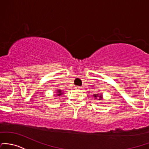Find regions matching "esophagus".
<instances>
[{"instance_id": "obj_1", "label": "esophagus", "mask_w": 149, "mask_h": 149, "mask_svg": "<svg viewBox=\"0 0 149 149\" xmlns=\"http://www.w3.org/2000/svg\"><path fill=\"white\" fill-rule=\"evenodd\" d=\"M75 88H76V89H79V90H80V89H82L83 87H81V86H76L75 87Z\"/></svg>"}]
</instances>
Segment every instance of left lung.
Wrapping results in <instances>:
<instances>
[{
	"instance_id": "1",
	"label": "left lung",
	"mask_w": 149,
	"mask_h": 149,
	"mask_svg": "<svg viewBox=\"0 0 149 149\" xmlns=\"http://www.w3.org/2000/svg\"><path fill=\"white\" fill-rule=\"evenodd\" d=\"M93 96H94V98H95V99H96L97 98H98V100H101L103 98V97H102V95H98V93H95V94H93Z\"/></svg>"
}]
</instances>
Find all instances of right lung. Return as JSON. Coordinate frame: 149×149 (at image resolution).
<instances>
[{
  "label": "right lung",
  "mask_w": 149,
  "mask_h": 149,
  "mask_svg": "<svg viewBox=\"0 0 149 149\" xmlns=\"http://www.w3.org/2000/svg\"><path fill=\"white\" fill-rule=\"evenodd\" d=\"M56 95H58V96H60V95H61L62 94H63V92H62V90H57L56 91Z\"/></svg>",
  "instance_id": "add662e5"
}]
</instances>
